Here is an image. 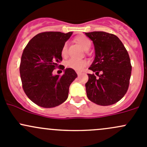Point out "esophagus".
I'll return each mask as SVG.
<instances>
[{"label": "esophagus", "mask_w": 147, "mask_h": 147, "mask_svg": "<svg viewBox=\"0 0 147 147\" xmlns=\"http://www.w3.org/2000/svg\"><path fill=\"white\" fill-rule=\"evenodd\" d=\"M77 74H78V76H80V75H81V72H77Z\"/></svg>", "instance_id": "esophagus-1"}]
</instances>
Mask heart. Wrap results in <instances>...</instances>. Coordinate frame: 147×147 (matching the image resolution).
Here are the masks:
<instances>
[{
	"mask_svg": "<svg viewBox=\"0 0 147 147\" xmlns=\"http://www.w3.org/2000/svg\"><path fill=\"white\" fill-rule=\"evenodd\" d=\"M75 41L85 51H87L91 47V40L85 35H79V36L76 37ZM67 44L65 43L62 47V56L65 57L67 55ZM65 66L69 69H72L74 70L80 72L87 66V62L86 60H74V59H69L65 63Z\"/></svg>",
	"mask_w": 147,
	"mask_h": 147,
	"instance_id": "obj_1",
	"label": "heart"
}]
</instances>
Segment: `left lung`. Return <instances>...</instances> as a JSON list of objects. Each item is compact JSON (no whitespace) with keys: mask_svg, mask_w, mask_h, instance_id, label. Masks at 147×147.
Listing matches in <instances>:
<instances>
[{"mask_svg":"<svg viewBox=\"0 0 147 147\" xmlns=\"http://www.w3.org/2000/svg\"><path fill=\"white\" fill-rule=\"evenodd\" d=\"M85 34L95 49V58L89 69L98 76L96 78L94 74H87V96L97 105H113L124 97L129 85L131 65L128 52L114 34L103 31Z\"/></svg>","mask_w":147,"mask_h":147,"instance_id":"obj_1","label":"left lung"}]
</instances>
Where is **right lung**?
Listing matches in <instances>:
<instances>
[{"label":"right lung","mask_w":147,"mask_h":147,"mask_svg":"<svg viewBox=\"0 0 147 147\" xmlns=\"http://www.w3.org/2000/svg\"><path fill=\"white\" fill-rule=\"evenodd\" d=\"M72 32H43L28 42L22 54L20 74L22 86L28 98L37 105L51 108L67 99L70 84L78 77L75 71L67 68L60 76L53 75L55 69H64L61 50Z\"/></svg>","instance_id":"add662e5"}]
</instances>
